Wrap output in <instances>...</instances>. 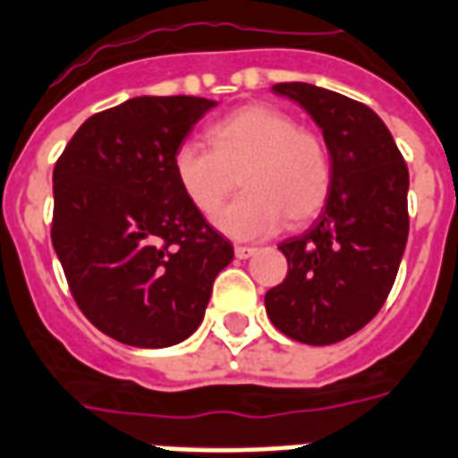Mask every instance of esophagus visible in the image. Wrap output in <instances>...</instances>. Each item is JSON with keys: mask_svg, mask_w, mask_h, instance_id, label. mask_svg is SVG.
Masks as SVG:
<instances>
[{"mask_svg": "<svg viewBox=\"0 0 458 458\" xmlns=\"http://www.w3.org/2000/svg\"><path fill=\"white\" fill-rule=\"evenodd\" d=\"M254 252H257L254 247H242V244H237V247H235V257H237V259H250V257H252Z\"/></svg>", "mask_w": 458, "mask_h": 458, "instance_id": "34e87169", "label": "esophagus"}]
</instances>
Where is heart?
Returning a JSON list of instances; mask_svg holds the SVG:
<instances>
[{"label":"heart","instance_id":"obj_1","mask_svg":"<svg viewBox=\"0 0 458 458\" xmlns=\"http://www.w3.org/2000/svg\"><path fill=\"white\" fill-rule=\"evenodd\" d=\"M208 148L182 144L173 173L201 216H214L237 187L244 191L216 218L235 240H257L281 228L312 221L331 191V158L317 134L298 127L274 105H244L206 129Z\"/></svg>","mask_w":458,"mask_h":458}]
</instances>
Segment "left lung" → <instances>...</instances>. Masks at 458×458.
<instances>
[{
	"mask_svg": "<svg viewBox=\"0 0 458 458\" xmlns=\"http://www.w3.org/2000/svg\"><path fill=\"white\" fill-rule=\"evenodd\" d=\"M322 129L331 191L319 218L281 242L284 284L264 305L276 329L307 345L353 336L382 310L408 240V167L368 105L312 83H276Z\"/></svg>",
	"mask_w": 458,
	"mask_h": 458,
	"instance_id": "8db88e82",
	"label": "left lung"
}]
</instances>
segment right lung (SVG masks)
<instances>
[{
	"label": "right lung",
	"instance_id": "1",
	"mask_svg": "<svg viewBox=\"0 0 458 458\" xmlns=\"http://www.w3.org/2000/svg\"><path fill=\"white\" fill-rule=\"evenodd\" d=\"M216 100L129 98L83 122L52 173L57 252L76 305L134 348H167L204 319L233 244L177 187L173 156Z\"/></svg>",
	"mask_w": 458,
	"mask_h": 458
}]
</instances>
